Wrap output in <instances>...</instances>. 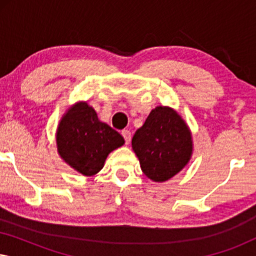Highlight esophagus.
<instances>
[{
  "label": "esophagus",
  "mask_w": 256,
  "mask_h": 256,
  "mask_svg": "<svg viewBox=\"0 0 256 256\" xmlns=\"http://www.w3.org/2000/svg\"><path fill=\"white\" fill-rule=\"evenodd\" d=\"M122 136H124V141H126V144H129V142H130L132 140V132L128 130V129H124V130H122Z\"/></svg>",
  "instance_id": "esophagus-1"
}]
</instances>
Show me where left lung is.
<instances>
[{"label":"left lung","instance_id":"1","mask_svg":"<svg viewBox=\"0 0 256 256\" xmlns=\"http://www.w3.org/2000/svg\"><path fill=\"white\" fill-rule=\"evenodd\" d=\"M132 146L143 174L157 183L169 180L190 162L194 141L190 128L174 108L157 106L136 130Z\"/></svg>","mask_w":256,"mask_h":256}]
</instances>
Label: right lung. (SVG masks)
<instances>
[{
    "label": "right lung",
    "instance_id": "1",
    "mask_svg": "<svg viewBox=\"0 0 256 256\" xmlns=\"http://www.w3.org/2000/svg\"><path fill=\"white\" fill-rule=\"evenodd\" d=\"M56 143L58 155L66 164L84 176H94L104 168L107 156L124 144V138L100 121L86 101H78L59 121Z\"/></svg>",
    "mask_w": 256,
    "mask_h": 256
}]
</instances>
